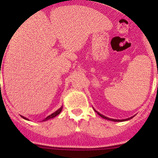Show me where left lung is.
<instances>
[{
	"label": "left lung",
	"mask_w": 158,
	"mask_h": 158,
	"mask_svg": "<svg viewBox=\"0 0 158 158\" xmlns=\"http://www.w3.org/2000/svg\"><path fill=\"white\" fill-rule=\"evenodd\" d=\"M96 111V112L97 113V114H98L99 115H100V116H101L102 118H105V119H107V120L114 121V122H121V121H125V120H127V119H130V118H127V119H123V120H121V119H113V118H107V117L104 116V115H101V114H100V113H99L98 111ZM131 118H132V117H131Z\"/></svg>",
	"instance_id": "left-lung-1"
}]
</instances>
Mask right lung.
<instances>
[{
  "instance_id": "right-lung-1",
  "label": "right lung",
  "mask_w": 158,
  "mask_h": 158,
  "mask_svg": "<svg viewBox=\"0 0 158 158\" xmlns=\"http://www.w3.org/2000/svg\"><path fill=\"white\" fill-rule=\"evenodd\" d=\"M62 107H61L59 108V109L57 110V111H55V112H54V113H53V114H51V115H49V116H47V118H45V119H43V121L48 120V119H50V118H54V117L56 116V115H58V114H59V113L61 112V111H62ZM22 117H23V118H24V119H27V120H28V119H27V118H25V117H23V116H22Z\"/></svg>"
}]
</instances>
